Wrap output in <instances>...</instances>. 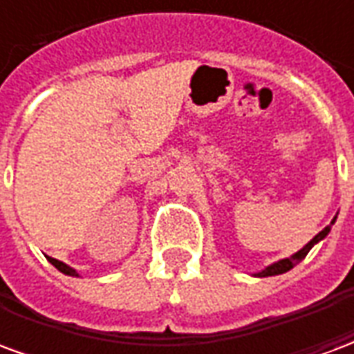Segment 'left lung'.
Masks as SVG:
<instances>
[{
    "mask_svg": "<svg viewBox=\"0 0 354 354\" xmlns=\"http://www.w3.org/2000/svg\"><path fill=\"white\" fill-rule=\"evenodd\" d=\"M334 222H335V218L332 220V222H330V225H326L324 230L320 231L319 235H315V237H313V241H309V243H307V245H305L304 248L299 250V252H296L294 256H290V258H286V260H281V261H277V263H273V266H269L267 269H263L261 273H258V277H273V274H281V273H286V271H290L292 267L297 266L299 261L304 260L305 256L309 254V250H311L313 246L317 245L319 241H322V239L326 237L328 233H330V227L334 225Z\"/></svg>",
    "mask_w": 354,
    "mask_h": 354,
    "instance_id": "8db88e82",
    "label": "left lung"
}]
</instances>
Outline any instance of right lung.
<instances>
[{
	"instance_id": "add662e5",
	"label": "right lung",
	"mask_w": 354,
	"mask_h": 354,
	"mask_svg": "<svg viewBox=\"0 0 354 354\" xmlns=\"http://www.w3.org/2000/svg\"><path fill=\"white\" fill-rule=\"evenodd\" d=\"M49 261H50V263H53V266L57 267V269H58V271H60V273L70 274V277H80V274H77V271H75V269H72V267H70V266H66V263H62V261L55 260V258H49Z\"/></svg>"
}]
</instances>
